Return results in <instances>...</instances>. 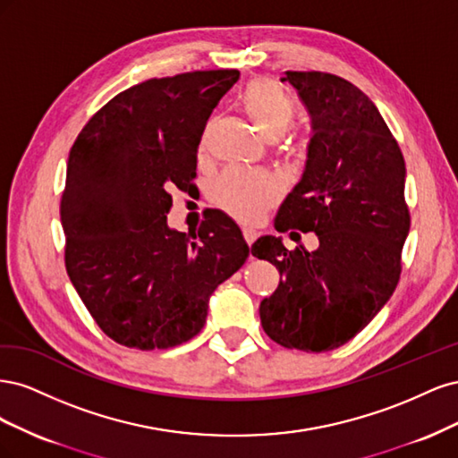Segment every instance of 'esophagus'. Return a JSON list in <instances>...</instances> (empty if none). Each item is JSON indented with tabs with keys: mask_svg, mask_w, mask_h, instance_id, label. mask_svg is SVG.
<instances>
[{
	"mask_svg": "<svg viewBox=\"0 0 458 458\" xmlns=\"http://www.w3.org/2000/svg\"><path fill=\"white\" fill-rule=\"evenodd\" d=\"M242 237H244V241H246L248 246H252V244L256 242V239H258V233H256L254 229L244 227V229H242Z\"/></svg>",
	"mask_w": 458,
	"mask_h": 458,
	"instance_id": "34e87169",
	"label": "esophagus"
}]
</instances>
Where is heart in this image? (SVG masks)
Here are the masks:
<instances>
[{
	"label": "heart",
	"mask_w": 458,
	"mask_h": 458,
	"mask_svg": "<svg viewBox=\"0 0 458 458\" xmlns=\"http://www.w3.org/2000/svg\"><path fill=\"white\" fill-rule=\"evenodd\" d=\"M239 105L267 141L279 140L296 116L293 99L269 78L248 81L239 97ZM279 197L281 183L266 172L231 168L219 174L210 185L212 202L241 224H256Z\"/></svg>",
	"instance_id": "1"
}]
</instances>
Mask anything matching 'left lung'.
Returning a JSON list of instances; mask_svg holds the SVG:
<instances>
[{
  "instance_id": "obj_1",
  "label": "left lung",
  "mask_w": 458,
  "mask_h": 458,
  "mask_svg": "<svg viewBox=\"0 0 458 458\" xmlns=\"http://www.w3.org/2000/svg\"><path fill=\"white\" fill-rule=\"evenodd\" d=\"M311 116L301 182L275 217L276 231H315L318 248L288 250L261 237L252 256L283 281L259 303L266 335L288 350L321 353L350 342L390 300L411 227L405 160L378 108L352 81L284 72Z\"/></svg>"
}]
</instances>
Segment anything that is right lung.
<instances>
[{
  "instance_id": "obj_1",
  "label": "right lung",
  "mask_w": 458,
  "mask_h": 458,
  "mask_svg": "<svg viewBox=\"0 0 458 458\" xmlns=\"http://www.w3.org/2000/svg\"><path fill=\"white\" fill-rule=\"evenodd\" d=\"M239 71L152 78L113 97L68 155L61 197L64 266L108 338L141 352L197 336L208 300L239 271L248 244L214 210L197 233L168 227L170 189L197 177L206 122Z\"/></svg>"
}]
</instances>
